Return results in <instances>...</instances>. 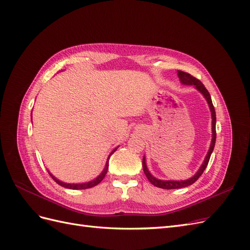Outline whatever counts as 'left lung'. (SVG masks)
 <instances>
[{"instance_id": "8db88e82", "label": "left lung", "mask_w": 250, "mask_h": 250, "mask_svg": "<svg viewBox=\"0 0 250 250\" xmlns=\"http://www.w3.org/2000/svg\"><path fill=\"white\" fill-rule=\"evenodd\" d=\"M178 77L181 81V83H184V84H188V85H195L196 88H197L199 92L206 97V99L208 103V106L210 108V111H211V119H213V121H211V131H213V139H211V144H210V147H209V150L206 156V160H204L202 166L200 167V169L198 170V172L195 174V175L188 179V180H181V181H174V180H158L156 179L155 177H153L152 175H151L150 172L148 171L147 169V166H146V162H145V157L143 158V170H144V173L146 174V177L148 178V180L150 181L151 184H152L153 186L157 187V188H166V190H171V188H185V187H188V186H191L192 184H194L196 180H197L201 175L203 171L206 170L207 166L208 164V161H209V157H210V154L211 152H213L214 150V147H215V143H216V111H215V108H214V105H213V102H211V99H210V95L209 93L208 92V89L206 88V86H204L202 84V82L195 78L194 76H192L191 74L188 73H186V72H181V71H178Z\"/></svg>"}]
</instances>
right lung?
<instances>
[{"label":"right lung","mask_w":250,"mask_h":250,"mask_svg":"<svg viewBox=\"0 0 250 250\" xmlns=\"http://www.w3.org/2000/svg\"><path fill=\"white\" fill-rule=\"evenodd\" d=\"M116 151V149L112 151V152L109 154V156H108V160H107V162H106V165H105V168H104V170H103V172L101 173V175H99L98 176L96 179H94L93 181H89V183H86V184H79V185H74V184H64V183H62V181H60V180H58L57 178H55L54 176L52 175L51 173H49L50 175H51V177L54 179L56 183L59 185V186H62V187H63V188H72V190H82V188H93V187H95V186H97L98 184H100L101 181L103 180V178L105 177V175H106V173H107V169H108V161H109V157H110V155L115 152Z\"/></svg>","instance_id":"right-lung-1"}]
</instances>
